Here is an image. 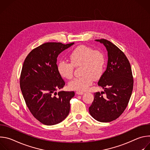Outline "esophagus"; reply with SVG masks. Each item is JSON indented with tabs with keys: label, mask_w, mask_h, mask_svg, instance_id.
Masks as SVG:
<instances>
[{
	"label": "esophagus",
	"mask_w": 150,
	"mask_h": 150,
	"mask_svg": "<svg viewBox=\"0 0 150 150\" xmlns=\"http://www.w3.org/2000/svg\"><path fill=\"white\" fill-rule=\"evenodd\" d=\"M84 93L82 92V91H76V94L78 95H82Z\"/></svg>",
	"instance_id": "34e87169"
}]
</instances>
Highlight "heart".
Masks as SVG:
<instances>
[{
    "label": "heart",
    "instance_id": "1",
    "mask_svg": "<svg viewBox=\"0 0 150 150\" xmlns=\"http://www.w3.org/2000/svg\"><path fill=\"white\" fill-rule=\"evenodd\" d=\"M71 63L60 60L57 64V70L59 75L65 79H71L74 75V67H81V77L69 82V87L78 91L88 89L93 80L100 79L103 75L105 58L100 50H94L86 46H79L74 49L69 55Z\"/></svg>",
    "mask_w": 150,
    "mask_h": 150
}]
</instances>
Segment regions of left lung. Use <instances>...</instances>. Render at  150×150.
<instances>
[{
    "instance_id": "1",
    "label": "left lung",
    "mask_w": 150,
    "mask_h": 150,
    "mask_svg": "<svg viewBox=\"0 0 150 150\" xmlns=\"http://www.w3.org/2000/svg\"><path fill=\"white\" fill-rule=\"evenodd\" d=\"M96 41L105 47L108 62L98 82L104 91L94 93L89 112L98 122H110L118 118L126 108L132 94L134 79L130 63L124 53L108 40Z\"/></svg>"
}]
</instances>
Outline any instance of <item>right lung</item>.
<instances>
[{"label":"right lung","mask_w":150,"mask_h":150,"mask_svg":"<svg viewBox=\"0 0 150 150\" xmlns=\"http://www.w3.org/2000/svg\"><path fill=\"white\" fill-rule=\"evenodd\" d=\"M74 44L49 42L33 49L25 58L20 87L30 112L39 122L53 125L62 122L70 111L74 91H56L65 85L57 70V57Z\"/></svg>","instance_id":"obj_1"}]
</instances>
